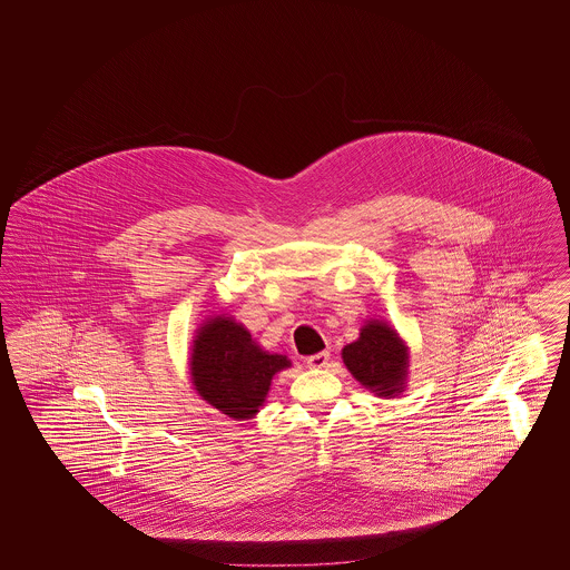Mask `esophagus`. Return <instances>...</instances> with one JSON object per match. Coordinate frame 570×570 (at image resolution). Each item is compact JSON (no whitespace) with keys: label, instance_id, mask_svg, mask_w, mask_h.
<instances>
[{"label":"esophagus","instance_id":"obj_1","mask_svg":"<svg viewBox=\"0 0 570 570\" xmlns=\"http://www.w3.org/2000/svg\"><path fill=\"white\" fill-rule=\"evenodd\" d=\"M328 353H316L312 354V356H307L305 358V363H307V367H312V370H321V367H325L326 363H328Z\"/></svg>","mask_w":570,"mask_h":570}]
</instances>
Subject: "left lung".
Here are the masks:
<instances>
[{
    "mask_svg": "<svg viewBox=\"0 0 570 570\" xmlns=\"http://www.w3.org/2000/svg\"><path fill=\"white\" fill-rule=\"evenodd\" d=\"M344 363L354 379L376 395L402 393L406 380L407 354L397 333L384 323H367L361 337L344 351Z\"/></svg>",
    "mask_w": 570,
    "mask_h": 570,
    "instance_id": "1",
    "label": "left lung"
}]
</instances>
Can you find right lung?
Instances as JSON below:
<instances>
[{
    "instance_id": "right-lung-1",
    "label": "right lung",
    "mask_w": 570,
    "mask_h": 570,
    "mask_svg": "<svg viewBox=\"0 0 570 570\" xmlns=\"http://www.w3.org/2000/svg\"><path fill=\"white\" fill-rule=\"evenodd\" d=\"M191 382L198 395L233 419L263 406L272 379L291 361L261 351L244 326L216 316L200 326L191 351Z\"/></svg>"
}]
</instances>
